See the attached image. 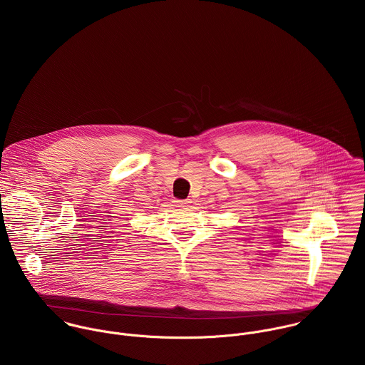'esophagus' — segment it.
Instances as JSON below:
<instances>
[{
	"label": "esophagus",
	"instance_id": "obj_1",
	"mask_svg": "<svg viewBox=\"0 0 365 365\" xmlns=\"http://www.w3.org/2000/svg\"><path fill=\"white\" fill-rule=\"evenodd\" d=\"M175 205L178 207H188L191 204V200H175Z\"/></svg>",
	"mask_w": 365,
	"mask_h": 365
}]
</instances>
